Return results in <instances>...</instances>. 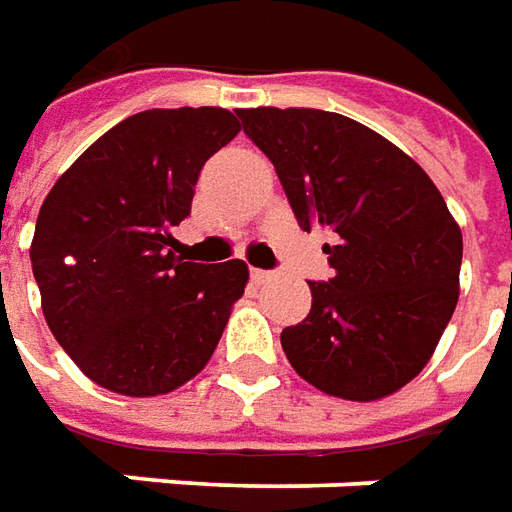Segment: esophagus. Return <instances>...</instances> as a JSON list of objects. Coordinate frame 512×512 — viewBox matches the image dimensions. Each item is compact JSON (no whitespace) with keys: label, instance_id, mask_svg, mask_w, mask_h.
<instances>
[{"label":"esophagus","instance_id":"obj_1","mask_svg":"<svg viewBox=\"0 0 512 512\" xmlns=\"http://www.w3.org/2000/svg\"><path fill=\"white\" fill-rule=\"evenodd\" d=\"M250 278H253V284H267V281H273V273L270 270H250Z\"/></svg>","mask_w":512,"mask_h":512}]
</instances>
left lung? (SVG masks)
<instances>
[{"label": "left lung", "instance_id": "obj_1", "mask_svg": "<svg viewBox=\"0 0 512 512\" xmlns=\"http://www.w3.org/2000/svg\"><path fill=\"white\" fill-rule=\"evenodd\" d=\"M284 184L303 231L328 228L333 278L281 333L311 386L383 400L433 358L460 295L463 237L433 179L402 148L347 115L308 107L239 110Z\"/></svg>", "mask_w": 512, "mask_h": 512}]
</instances>
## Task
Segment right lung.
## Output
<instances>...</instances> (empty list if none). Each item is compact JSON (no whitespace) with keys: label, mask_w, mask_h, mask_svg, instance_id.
I'll return each instance as SVG.
<instances>
[{"label":"right lung","mask_w":512,"mask_h":512,"mask_svg":"<svg viewBox=\"0 0 512 512\" xmlns=\"http://www.w3.org/2000/svg\"><path fill=\"white\" fill-rule=\"evenodd\" d=\"M242 129L223 107L146 110L104 132L46 195L30 245L49 331L82 375L157 397L215 353L248 264L176 256L204 162Z\"/></svg>","instance_id":"obj_1"}]
</instances>
